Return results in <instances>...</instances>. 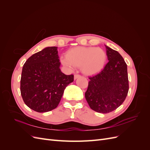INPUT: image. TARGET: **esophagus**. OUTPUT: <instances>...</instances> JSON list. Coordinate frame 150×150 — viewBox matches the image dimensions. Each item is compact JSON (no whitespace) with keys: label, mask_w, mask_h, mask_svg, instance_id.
I'll list each match as a JSON object with an SVG mask.
<instances>
[{"label":"esophagus","mask_w":150,"mask_h":150,"mask_svg":"<svg viewBox=\"0 0 150 150\" xmlns=\"http://www.w3.org/2000/svg\"><path fill=\"white\" fill-rule=\"evenodd\" d=\"M80 77H81V76H80L79 74H74V79H78V78H80Z\"/></svg>","instance_id":"1"}]
</instances>
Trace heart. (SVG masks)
I'll list each match as a JSON object with an SVG mask.
<instances>
[{
  "label": "heart",
  "instance_id": "obj_1",
  "mask_svg": "<svg viewBox=\"0 0 150 150\" xmlns=\"http://www.w3.org/2000/svg\"><path fill=\"white\" fill-rule=\"evenodd\" d=\"M66 56L61 58L63 65L69 68L81 67L83 73L88 76L100 72L107 60L106 52L100 47H76L69 50Z\"/></svg>",
  "mask_w": 150,
  "mask_h": 150
}]
</instances>
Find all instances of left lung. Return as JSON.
Segmentation results:
<instances>
[{
  "label": "left lung",
  "instance_id": "8db88e82",
  "mask_svg": "<svg viewBox=\"0 0 150 150\" xmlns=\"http://www.w3.org/2000/svg\"><path fill=\"white\" fill-rule=\"evenodd\" d=\"M108 62L99 74L90 77L85 98L89 107L100 113L115 110L129 90L127 65L120 54L106 46Z\"/></svg>",
  "mask_w": 150,
  "mask_h": 150
}]
</instances>
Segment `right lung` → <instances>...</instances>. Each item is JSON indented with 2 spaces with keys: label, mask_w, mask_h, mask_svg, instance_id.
Here are the masks:
<instances>
[{
  "label": "right lung",
  "mask_w": 150,
  "mask_h": 150,
  "mask_svg": "<svg viewBox=\"0 0 150 150\" xmlns=\"http://www.w3.org/2000/svg\"><path fill=\"white\" fill-rule=\"evenodd\" d=\"M57 47H47L31 56L22 67L21 93L29 108L39 112L57 108L64 89L74 81L60 69Z\"/></svg>",
  "instance_id": "1"
}]
</instances>
